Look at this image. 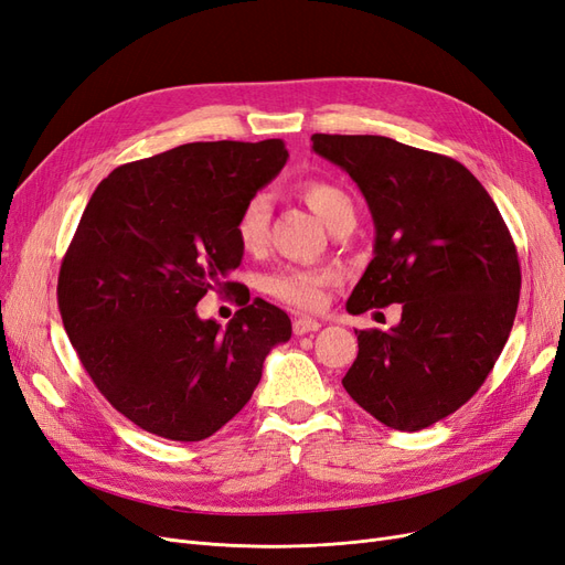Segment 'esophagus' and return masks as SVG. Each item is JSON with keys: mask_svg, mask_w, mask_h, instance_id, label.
Segmentation results:
<instances>
[{"mask_svg": "<svg viewBox=\"0 0 565 565\" xmlns=\"http://www.w3.org/2000/svg\"><path fill=\"white\" fill-rule=\"evenodd\" d=\"M321 323L317 319H309V317H300L294 321V332L296 335H307V332H315L319 330Z\"/></svg>", "mask_w": 565, "mask_h": 565, "instance_id": "esophagus-1", "label": "esophagus"}]
</instances>
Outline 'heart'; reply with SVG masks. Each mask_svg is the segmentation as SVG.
<instances>
[{
  "label": "heart",
  "mask_w": 565,
  "mask_h": 565,
  "mask_svg": "<svg viewBox=\"0 0 565 565\" xmlns=\"http://www.w3.org/2000/svg\"><path fill=\"white\" fill-rule=\"evenodd\" d=\"M300 198L330 230L356 223V204L342 185L315 179L300 185ZM269 233V200L267 195H254L244 202L235 221V237L246 254H256L267 244ZM340 281V271L332 267H302L286 265L265 279V290L286 305L300 309H317L326 288Z\"/></svg>",
  "instance_id": "b5f03b06"
}]
</instances>
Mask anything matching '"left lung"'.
<instances>
[{"mask_svg": "<svg viewBox=\"0 0 565 565\" xmlns=\"http://www.w3.org/2000/svg\"><path fill=\"white\" fill-rule=\"evenodd\" d=\"M311 141L359 183L377 230L347 309L403 305L395 328L356 330L342 384L384 426L428 428L472 398L510 338L521 288L510 230L454 158L380 135Z\"/></svg>", "mask_w": 565, "mask_h": 565, "instance_id": "1", "label": "left lung"}]
</instances>
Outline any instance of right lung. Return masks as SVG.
<instances>
[{"label":"right lung","mask_w":565,"mask_h":565,"mask_svg":"<svg viewBox=\"0 0 565 565\" xmlns=\"http://www.w3.org/2000/svg\"><path fill=\"white\" fill-rule=\"evenodd\" d=\"M281 139L193 141L120 164L83 212L60 265L57 307L78 361L125 419L200 443L250 401L286 311L256 298L225 330L198 317L242 263L235 221L279 174Z\"/></svg>","instance_id":"1"}]
</instances>
